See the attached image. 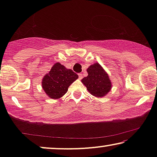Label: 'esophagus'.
<instances>
[{
	"label": "esophagus",
	"instance_id": "34e87169",
	"mask_svg": "<svg viewBox=\"0 0 157 157\" xmlns=\"http://www.w3.org/2000/svg\"><path fill=\"white\" fill-rule=\"evenodd\" d=\"M78 77H79V79H81L83 78V75L81 73H80V74H78Z\"/></svg>",
	"mask_w": 157,
	"mask_h": 157
}]
</instances>
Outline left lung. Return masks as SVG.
I'll use <instances>...</instances> for the list:
<instances>
[{"label": "left lung", "mask_w": 157, "mask_h": 157, "mask_svg": "<svg viewBox=\"0 0 157 157\" xmlns=\"http://www.w3.org/2000/svg\"><path fill=\"white\" fill-rule=\"evenodd\" d=\"M88 76L81 79V82L86 87L91 95L102 98L111 91L112 83L101 66L98 63L92 64L87 68Z\"/></svg>", "instance_id": "8db88e82"}]
</instances>
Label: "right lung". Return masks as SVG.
<instances>
[{"instance_id": "add662e5", "label": "right lung", "mask_w": 157, "mask_h": 157, "mask_svg": "<svg viewBox=\"0 0 157 157\" xmlns=\"http://www.w3.org/2000/svg\"><path fill=\"white\" fill-rule=\"evenodd\" d=\"M78 78V75L71 69L57 62L43 78L42 88L49 98L59 99L65 95L69 86Z\"/></svg>"}]
</instances>
